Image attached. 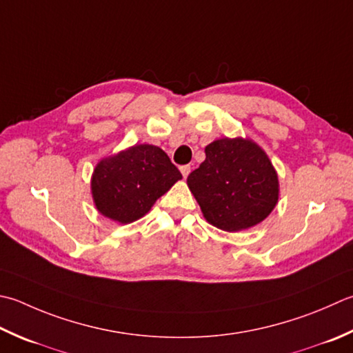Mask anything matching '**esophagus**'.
I'll use <instances>...</instances> for the list:
<instances>
[{
  "mask_svg": "<svg viewBox=\"0 0 353 353\" xmlns=\"http://www.w3.org/2000/svg\"><path fill=\"white\" fill-rule=\"evenodd\" d=\"M181 172H182V176H183L185 179L188 177V174L191 172V167H190V165H182V167H181Z\"/></svg>",
  "mask_w": 353,
  "mask_h": 353,
  "instance_id": "34e87169",
  "label": "esophagus"
}]
</instances>
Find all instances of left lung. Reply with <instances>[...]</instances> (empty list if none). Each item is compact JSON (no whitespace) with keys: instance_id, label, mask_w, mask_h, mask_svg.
<instances>
[{"instance_id":"1","label":"left lung","mask_w":353,"mask_h":353,"mask_svg":"<svg viewBox=\"0 0 353 353\" xmlns=\"http://www.w3.org/2000/svg\"><path fill=\"white\" fill-rule=\"evenodd\" d=\"M186 179L205 219L223 231L246 230L265 220L279 200V177L259 145L219 139Z\"/></svg>"}]
</instances>
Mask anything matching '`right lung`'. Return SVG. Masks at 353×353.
Here are the masks:
<instances>
[{
    "label": "right lung",
    "instance_id": "obj_1",
    "mask_svg": "<svg viewBox=\"0 0 353 353\" xmlns=\"http://www.w3.org/2000/svg\"><path fill=\"white\" fill-rule=\"evenodd\" d=\"M179 179L181 171L163 150L154 145H134L94 168L92 192L96 208L119 223L145 216L156 200Z\"/></svg>",
    "mask_w": 353,
    "mask_h": 353
}]
</instances>
